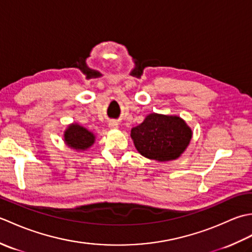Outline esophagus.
<instances>
[{"mask_svg":"<svg viewBox=\"0 0 252 252\" xmlns=\"http://www.w3.org/2000/svg\"><path fill=\"white\" fill-rule=\"evenodd\" d=\"M109 127H110V129H117V127H118V122L117 121H110L109 122Z\"/></svg>","mask_w":252,"mask_h":252,"instance_id":"esophagus-1","label":"esophagus"}]
</instances>
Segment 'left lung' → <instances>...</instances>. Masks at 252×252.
Instances as JSON below:
<instances>
[{
	"mask_svg": "<svg viewBox=\"0 0 252 252\" xmlns=\"http://www.w3.org/2000/svg\"><path fill=\"white\" fill-rule=\"evenodd\" d=\"M131 137L144 157L170 161L179 158L189 146L191 130L180 117L151 114L133 127Z\"/></svg>",
	"mask_w": 252,
	"mask_h": 252,
	"instance_id": "obj_1",
	"label": "left lung"
}]
</instances>
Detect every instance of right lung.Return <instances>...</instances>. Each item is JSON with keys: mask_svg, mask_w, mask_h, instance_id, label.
Here are the masks:
<instances>
[{"mask_svg": "<svg viewBox=\"0 0 252 252\" xmlns=\"http://www.w3.org/2000/svg\"><path fill=\"white\" fill-rule=\"evenodd\" d=\"M65 142L68 146L78 151H84L93 145L95 136L93 133L79 125H71L65 132Z\"/></svg>", "mask_w": 252, "mask_h": 252, "instance_id": "right-lung-1", "label": "right lung"}]
</instances>
